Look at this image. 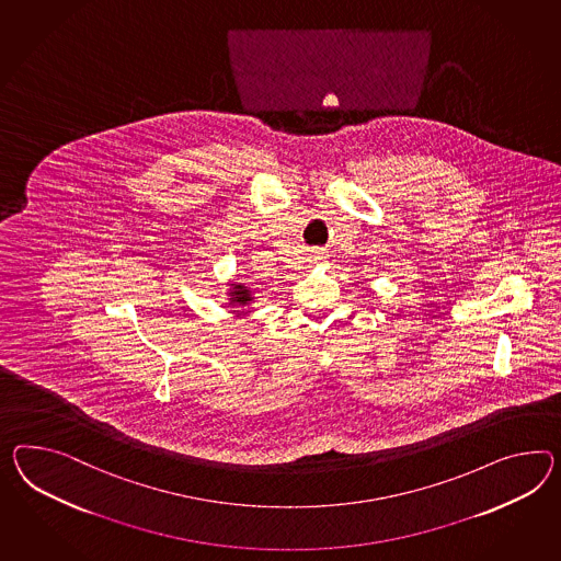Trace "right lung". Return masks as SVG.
I'll list each match as a JSON object with an SVG mask.
<instances>
[{
    "label": "right lung",
    "mask_w": 561,
    "mask_h": 561,
    "mask_svg": "<svg viewBox=\"0 0 561 561\" xmlns=\"http://www.w3.org/2000/svg\"><path fill=\"white\" fill-rule=\"evenodd\" d=\"M252 293H250V288L244 287L242 283H238V285H231L230 288V305L231 307H245V305H250L252 302Z\"/></svg>",
    "instance_id": "right-lung-1"
}]
</instances>
